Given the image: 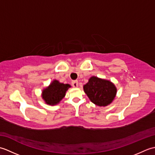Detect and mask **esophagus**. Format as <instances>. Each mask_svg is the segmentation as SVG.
Masks as SVG:
<instances>
[{
  "mask_svg": "<svg viewBox=\"0 0 155 155\" xmlns=\"http://www.w3.org/2000/svg\"><path fill=\"white\" fill-rule=\"evenodd\" d=\"M72 87H73L74 88L78 87V81H72Z\"/></svg>",
  "mask_w": 155,
  "mask_h": 155,
  "instance_id": "34e87169",
  "label": "esophagus"
}]
</instances>
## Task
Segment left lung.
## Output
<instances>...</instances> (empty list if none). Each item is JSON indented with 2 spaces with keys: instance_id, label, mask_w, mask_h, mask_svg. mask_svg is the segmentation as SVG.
<instances>
[{
  "instance_id": "left-lung-1",
  "label": "left lung",
  "mask_w": 155,
  "mask_h": 155,
  "mask_svg": "<svg viewBox=\"0 0 155 155\" xmlns=\"http://www.w3.org/2000/svg\"><path fill=\"white\" fill-rule=\"evenodd\" d=\"M83 90L92 103L98 107H107L116 97L117 89L111 81L95 76L83 86Z\"/></svg>"
}]
</instances>
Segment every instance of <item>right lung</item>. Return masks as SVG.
Wrapping results in <instances>:
<instances>
[{"label": "right lung", "instance_id": "1", "mask_svg": "<svg viewBox=\"0 0 155 155\" xmlns=\"http://www.w3.org/2000/svg\"><path fill=\"white\" fill-rule=\"evenodd\" d=\"M71 87L69 84L62 83L54 79L47 87L42 90L41 97L46 104L54 106L60 103L65 97L68 88Z\"/></svg>", "mask_w": 155, "mask_h": 155}]
</instances>
